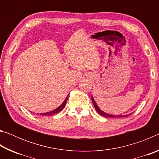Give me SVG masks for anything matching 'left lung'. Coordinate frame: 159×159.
Returning a JSON list of instances; mask_svg holds the SVG:
<instances>
[{"label":"left lung","instance_id":"8db88e82","mask_svg":"<svg viewBox=\"0 0 159 159\" xmlns=\"http://www.w3.org/2000/svg\"><path fill=\"white\" fill-rule=\"evenodd\" d=\"M92 102L94 104V107H95V108L96 109V111L98 112V114H100L102 116H104V117H107V118H118V117H125V116H128L129 115H124V116H114V115H111V114H107V113L102 111V110L99 108V107L98 106V104H96V102L94 100L93 98L92 97Z\"/></svg>","mask_w":159,"mask_h":159}]
</instances>
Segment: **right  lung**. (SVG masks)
<instances>
[{"label": "right lung", "mask_w": 159, "mask_h": 159, "mask_svg": "<svg viewBox=\"0 0 159 159\" xmlns=\"http://www.w3.org/2000/svg\"><path fill=\"white\" fill-rule=\"evenodd\" d=\"M68 96H69V95H68ZM68 96L66 97V98L65 99V100H64V101L63 102V103L61 104L60 107H57V109H55V110H53V111H52L43 113V114H40V115H41V116H51V115L56 114H57V113L60 112V111H61V110H62V109L64 108V107H65V105H66L67 99H68Z\"/></svg>", "instance_id": "add662e5"}]
</instances>
